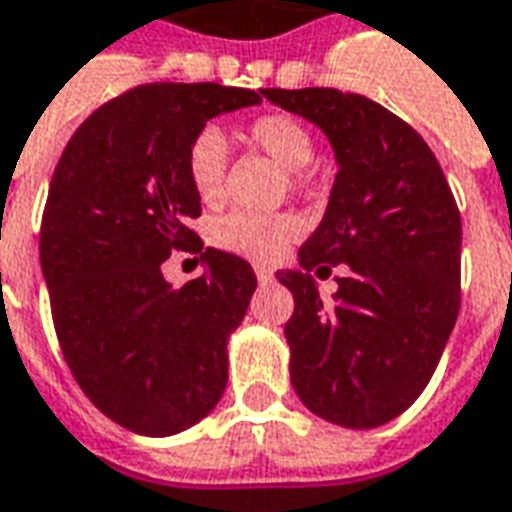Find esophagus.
Returning a JSON list of instances; mask_svg holds the SVG:
<instances>
[{
  "label": "esophagus",
  "mask_w": 512,
  "mask_h": 512,
  "mask_svg": "<svg viewBox=\"0 0 512 512\" xmlns=\"http://www.w3.org/2000/svg\"><path fill=\"white\" fill-rule=\"evenodd\" d=\"M255 274H257V280L260 282H271L274 280V271L268 266H255Z\"/></svg>",
  "instance_id": "1"
}]
</instances>
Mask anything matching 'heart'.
Here are the masks:
<instances>
[{
    "instance_id": "1",
    "label": "heart",
    "mask_w": 512,
    "mask_h": 512,
    "mask_svg": "<svg viewBox=\"0 0 512 512\" xmlns=\"http://www.w3.org/2000/svg\"><path fill=\"white\" fill-rule=\"evenodd\" d=\"M249 141L266 152L280 169L302 171L316 155V144L307 127L285 113H268L249 124ZM185 171L194 194L205 205H219L224 199V177H227V141L216 127L196 132L185 155ZM302 221L291 213H252L232 210L221 216L213 227V244L246 257L255 263H271L299 238Z\"/></svg>"
}]
</instances>
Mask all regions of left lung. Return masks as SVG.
Here are the masks:
<instances>
[{"label":"left lung","mask_w":512,"mask_h":512,"mask_svg":"<svg viewBox=\"0 0 512 512\" xmlns=\"http://www.w3.org/2000/svg\"><path fill=\"white\" fill-rule=\"evenodd\" d=\"M271 105L327 135L338 174L299 266L277 271L293 293L285 324L291 385L318 418L382 427L427 388L460 310L463 227L432 149L368 96L268 88ZM350 268L332 300L310 270Z\"/></svg>","instance_id":"1"}]
</instances>
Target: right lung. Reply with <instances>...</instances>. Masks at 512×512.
I'll list each match as a JSON object with an SVG mask.
<instances>
[{
	"mask_svg": "<svg viewBox=\"0 0 512 512\" xmlns=\"http://www.w3.org/2000/svg\"><path fill=\"white\" fill-rule=\"evenodd\" d=\"M266 91L152 82L94 110L60 155L41 224L52 321L82 393L138 435L194 427L227 388V341L257 277L244 257L207 246L206 274L180 289L159 266L202 251V213L185 155L210 119Z\"/></svg>",
	"mask_w": 512,
	"mask_h": 512,
	"instance_id": "add662e5",
	"label": "right lung"
}]
</instances>
